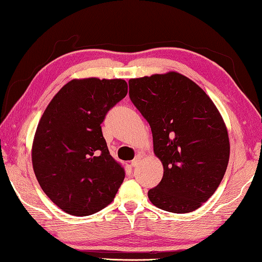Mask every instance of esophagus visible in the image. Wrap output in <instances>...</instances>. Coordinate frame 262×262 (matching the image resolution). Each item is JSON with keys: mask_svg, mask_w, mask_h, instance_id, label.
<instances>
[{"mask_svg": "<svg viewBox=\"0 0 262 262\" xmlns=\"http://www.w3.org/2000/svg\"><path fill=\"white\" fill-rule=\"evenodd\" d=\"M141 155H137V156L133 159V161L130 162V164H132V166H137L139 165V163H140V161H141Z\"/></svg>", "mask_w": 262, "mask_h": 262, "instance_id": "34e87169", "label": "esophagus"}]
</instances>
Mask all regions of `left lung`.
Here are the masks:
<instances>
[{
  "label": "left lung",
  "mask_w": 262,
  "mask_h": 262,
  "mask_svg": "<svg viewBox=\"0 0 262 262\" xmlns=\"http://www.w3.org/2000/svg\"><path fill=\"white\" fill-rule=\"evenodd\" d=\"M133 104L149 122L164 174L148 192L163 210H196L219 187L230 157L228 129L215 104L179 73L129 79Z\"/></svg>",
  "instance_id": "obj_1"
}]
</instances>
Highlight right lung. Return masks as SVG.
<instances>
[{"label": "right lung", "instance_id": "add662e5", "mask_svg": "<svg viewBox=\"0 0 262 262\" xmlns=\"http://www.w3.org/2000/svg\"><path fill=\"white\" fill-rule=\"evenodd\" d=\"M127 92L125 79H72L41 115L32 143L33 171L47 196L69 215L107 207L125 179L100 125Z\"/></svg>", "mask_w": 262, "mask_h": 262}]
</instances>
